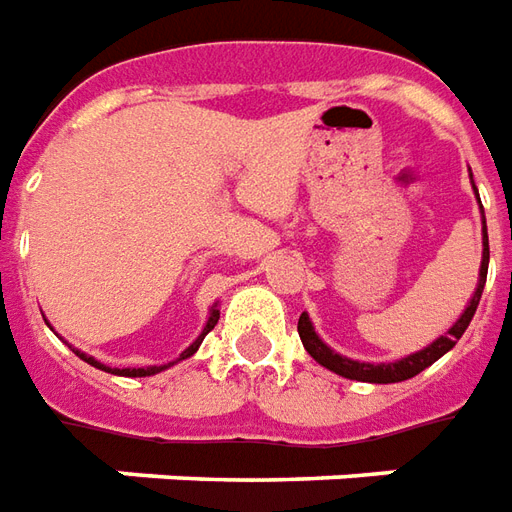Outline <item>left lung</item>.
Returning a JSON list of instances; mask_svg holds the SVG:
<instances>
[{"label": "left lung", "instance_id": "8db88e82", "mask_svg": "<svg viewBox=\"0 0 512 512\" xmlns=\"http://www.w3.org/2000/svg\"><path fill=\"white\" fill-rule=\"evenodd\" d=\"M472 179V174H469ZM475 188V182H472ZM477 196V188H475ZM480 201V196H477ZM483 212V207H480ZM486 275H488V229H486V215H483V259H480V275H477V289L472 294V300L466 302L464 313L458 316L453 322V327L447 330L445 335H439L436 341H431L428 346H423L420 352H412L401 357V360H393V363H360V360H352V357H343L335 349H330L327 343L319 338L316 327L308 319V313H302L300 322H297V333H300V341L305 346V352L311 354L313 360L319 365H324L327 371L343 376V379H354V382H371V384H393V382H406L412 379L420 371H425L428 365H434L439 357H445L450 349H453L458 338L466 333V327L472 322L475 316L477 305H480V294H483V286H486Z\"/></svg>", "mask_w": 512, "mask_h": 512}]
</instances>
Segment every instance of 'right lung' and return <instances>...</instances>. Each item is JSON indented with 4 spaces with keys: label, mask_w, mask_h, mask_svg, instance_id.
Returning a JSON list of instances; mask_svg holds the SVG:
<instances>
[{
    "label": "right lung",
    "mask_w": 512,
    "mask_h": 512,
    "mask_svg": "<svg viewBox=\"0 0 512 512\" xmlns=\"http://www.w3.org/2000/svg\"><path fill=\"white\" fill-rule=\"evenodd\" d=\"M218 319H220V311H218V302H215V305L210 308V319H207V324H204V330L199 333V338L190 343L188 349L179 354L174 363H179V360H188V357H193V354L199 352L204 335L210 333L212 327L218 324ZM73 352H76V357H81L84 363L95 365V368H100V371H108V374H117V376H133V379H136V376H155V374H160V371H166V368H171V365H174V363H169V365H147V368H108V365H103L100 360H95V357H89L87 352H78V349H73Z\"/></svg>",
    "instance_id": "add662e5"
}]
</instances>
